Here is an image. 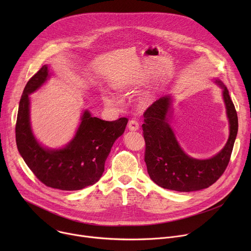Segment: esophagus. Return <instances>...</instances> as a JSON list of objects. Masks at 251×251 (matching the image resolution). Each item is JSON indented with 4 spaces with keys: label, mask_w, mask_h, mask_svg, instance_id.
I'll return each mask as SVG.
<instances>
[{
    "label": "esophagus",
    "mask_w": 251,
    "mask_h": 251,
    "mask_svg": "<svg viewBox=\"0 0 251 251\" xmlns=\"http://www.w3.org/2000/svg\"><path fill=\"white\" fill-rule=\"evenodd\" d=\"M140 126H139V123L136 121V120H130L129 123H128V129L130 131H137L139 130Z\"/></svg>",
    "instance_id": "esophagus-1"
}]
</instances>
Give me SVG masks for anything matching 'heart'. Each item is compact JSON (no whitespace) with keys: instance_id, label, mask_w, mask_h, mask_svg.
Here are the masks:
<instances>
[{"instance_id":"b5f03b06","label":"heart","mask_w":251,"mask_h":251,"mask_svg":"<svg viewBox=\"0 0 251 251\" xmlns=\"http://www.w3.org/2000/svg\"><path fill=\"white\" fill-rule=\"evenodd\" d=\"M116 90L119 92V93H129L131 92V88L126 85V84H119L116 86ZM100 100L101 102L103 103V105L105 107H107V108H114V107H116L118 105V99L115 95H113L112 93H102L100 95ZM142 103L148 106L151 104V99L150 98H145L144 100L142 101Z\"/></svg>"}]
</instances>
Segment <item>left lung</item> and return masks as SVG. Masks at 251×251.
Returning <instances> with one entry per match:
<instances>
[{
  "mask_svg": "<svg viewBox=\"0 0 251 251\" xmlns=\"http://www.w3.org/2000/svg\"><path fill=\"white\" fill-rule=\"evenodd\" d=\"M221 89L228 120L229 135L224 148L207 159L188 155L178 143L172 127L173 95L154 102L144 114L143 124L146 142L145 163L151 180L158 186L176 192L206 189L224 174L232 152L238 131V119L226 86L214 79Z\"/></svg>",
  "mask_w": 251,
  "mask_h": 251,
  "instance_id": "obj_1",
  "label": "left lung"
}]
</instances>
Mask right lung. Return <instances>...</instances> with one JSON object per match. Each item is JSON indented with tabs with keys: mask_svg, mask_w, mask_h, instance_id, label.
Wrapping results in <instances>:
<instances>
[{
	"mask_svg": "<svg viewBox=\"0 0 251 251\" xmlns=\"http://www.w3.org/2000/svg\"><path fill=\"white\" fill-rule=\"evenodd\" d=\"M50 76L46 64L24 89L16 124L17 147L27 167L46 186L62 191L82 190L99 181L105 161L115 141L124 133L128 120L104 121L85 109L75 136L63 147L44 146L32 132L29 95Z\"/></svg>",
	"mask_w": 251,
	"mask_h": 251,
	"instance_id": "add662e5",
	"label": "right lung"
}]
</instances>
